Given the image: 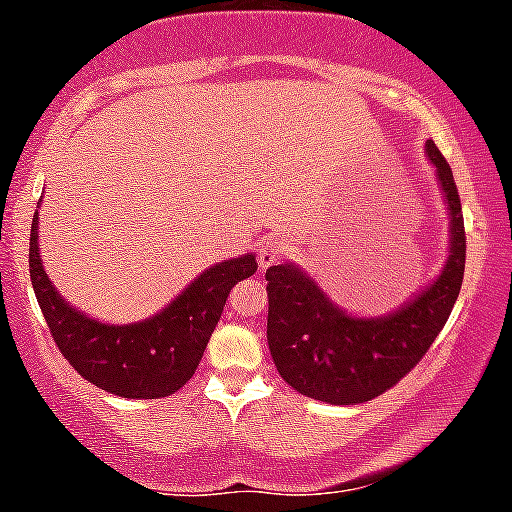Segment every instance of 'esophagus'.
I'll list each match as a JSON object with an SVG mask.
<instances>
[{
  "instance_id": "34e87169",
  "label": "esophagus",
  "mask_w": 512,
  "mask_h": 512,
  "mask_svg": "<svg viewBox=\"0 0 512 512\" xmlns=\"http://www.w3.org/2000/svg\"><path fill=\"white\" fill-rule=\"evenodd\" d=\"M283 252V240L281 238H267L257 248V262H260V269L272 267V264L279 260Z\"/></svg>"
}]
</instances>
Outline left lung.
Masks as SVG:
<instances>
[{
    "instance_id": "1",
    "label": "left lung",
    "mask_w": 512,
    "mask_h": 512,
    "mask_svg": "<svg viewBox=\"0 0 512 512\" xmlns=\"http://www.w3.org/2000/svg\"><path fill=\"white\" fill-rule=\"evenodd\" d=\"M446 200L451 245L436 279L389 315L338 307L298 264L267 269V341L283 381L331 405L365 403L396 386L448 322L465 274V224L453 171L432 140L424 145Z\"/></svg>"
}]
</instances>
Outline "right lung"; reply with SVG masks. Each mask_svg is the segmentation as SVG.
<instances>
[{
  "mask_svg": "<svg viewBox=\"0 0 512 512\" xmlns=\"http://www.w3.org/2000/svg\"><path fill=\"white\" fill-rule=\"evenodd\" d=\"M38 217L30 226V281L54 343L83 379L121 398H164L193 377L238 281L257 272L252 252L217 262L157 315L104 324L66 303L42 267Z\"/></svg>",
  "mask_w": 512,
  "mask_h": 512,
  "instance_id": "1",
  "label": "right lung"
}]
</instances>
